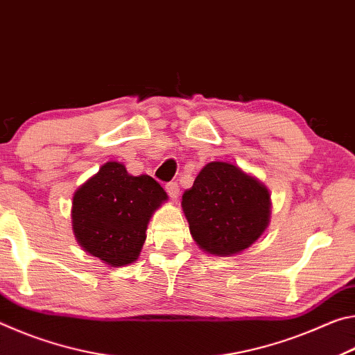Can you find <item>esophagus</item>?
Segmentation results:
<instances>
[{"instance_id":"obj_1","label":"esophagus","mask_w":355,"mask_h":355,"mask_svg":"<svg viewBox=\"0 0 355 355\" xmlns=\"http://www.w3.org/2000/svg\"><path fill=\"white\" fill-rule=\"evenodd\" d=\"M166 191H167V194H169V197L171 199H178V196H180V186L175 183V182H171V183H167L166 184Z\"/></svg>"}]
</instances>
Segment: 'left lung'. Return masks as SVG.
I'll list each match as a JSON object with an SVG mask.
<instances>
[{
    "label": "left lung",
    "instance_id": "8db88e82",
    "mask_svg": "<svg viewBox=\"0 0 355 355\" xmlns=\"http://www.w3.org/2000/svg\"><path fill=\"white\" fill-rule=\"evenodd\" d=\"M182 208L197 245L214 257L249 249L269 225L271 194L257 177L228 161H211L183 194Z\"/></svg>",
    "mask_w": 355,
    "mask_h": 355
}]
</instances>
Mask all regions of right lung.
I'll return each mask as SVG.
<instances>
[{
    "label": "right lung",
    "mask_w": 355,
    "mask_h": 355,
    "mask_svg": "<svg viewBox=\"0 0 355 355\" xmlns=\"http://www.w3.org/2000/svg\"><path fill=\"white\" fill-rule=\"evenodd\" d=\"M166 200V191L156 180L135 177L122 163L107 161L73 194L76 241L111 268L135 263L147 238L148 220Z\"/></svg>",
    "instance_id": "right-lung-1"
}]
</instances>
